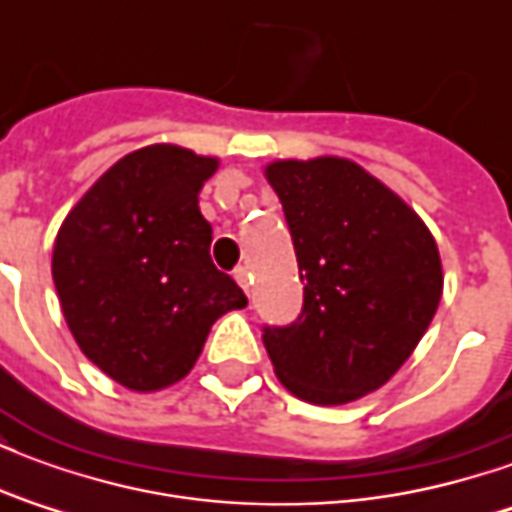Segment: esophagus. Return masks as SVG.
Masks as SVG:
<instances>
[{"label":"esophagus","mask_w":512,"mask_h":512,"mask_svg":"<svg viewBox=\"0 0 512 512\" xmlns=\"http://www.w3.org/2000/svg\"><path fill=\"white\" fill-rule=\"evenodd\" d=\"M235 282L244 288V293H249V285H252V274H249V268L246 266L235 268Z\"/></svg>","instance_id":"34e87169"}]
</instances>
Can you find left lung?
I'll use <instances>...</instances> for the list:
<instances>
[{"label": "left lung", "instance_id": "8db88e82", "mask_svg": "<svg viewBox=\"0 0 512 512\" xmlns=\"http://www.w3.org/2000/svg\"><path fill=\"white\" fill-rule=\"evenodd\" d=\"M304 282L299 321L263 329L290 395L343 406L376 392L428 332L444 274L417 211L356 161H271Z\"/></svg>", "mask_w": 512, "mask_h": 512}]
</instances>
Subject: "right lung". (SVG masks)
<instances>
[{"instance_id":"right-lung-1","label":"right lung","mask_w":512,"mask_h":512,"mask_svg":"<svg viewBox=\"0 0 512 512\" xmlns=\"http://www.w3.org/2000/svg\"><path fill=\"white\" fill-rule=\"evenodd\" d=\"M219 158L147 145L106 169L65 216L51 277L82 354L134 392L189 373L211 326L246 307L211 260L200 189Z\"/></svg>"}]
</instances>
